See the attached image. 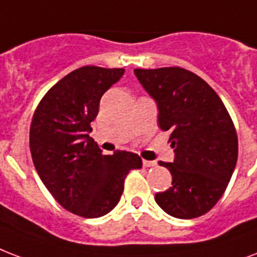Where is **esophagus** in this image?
<instances>
[{"label":"esophagus","mask_w":257,"mask_h":257,"mask_svg":"<svg viewBox=\"0 0 257 257\" xmlns=\"http://www.w3.org/2000/svg\"><path fill=\"white\" fill-rule=\"evenodd\" d=\"M143 166H144V167H155V166H156V162H152V160H143Z\"/></svg>","instance_id":"esophagus-1"}]
</instances>
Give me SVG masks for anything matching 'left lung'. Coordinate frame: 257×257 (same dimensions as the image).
Wrapping results in <instances>:
<instances>
[{
	"label": "left lung",
	"mask_w": 257,
	"mask_h": 257,
	"mask_svg": "<svg viewBox=\"0 0 257 257\" xmlns=\"http://www.w3.org/2000/svg\"><path fill=\"white\" fill-rule=\"evenodd\" d=\"M137 79L158 103V122L170 131L172 163L160 162L172 186L155 195L167 214L195 218L222 197L236 167V128L218 94L201 76L182 67L135 68Z\"/></svg>",
	"instance_id": "left-lung-1"
}]
</instances>
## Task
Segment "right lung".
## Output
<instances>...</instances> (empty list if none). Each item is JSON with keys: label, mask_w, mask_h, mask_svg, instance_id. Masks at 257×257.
Wrapping results in <instances>:
<instances>
[{"label": "right lung", "mask_w": 257, "mask_h": 257, "mask_svg": "<svg viewBox=\"0 0 257 257\" xmlns=\"http://www.w3.org/2000/svg\"><path fill=\"white\" fill-rule=\"evenodd\" d=\"M124 68L83 66L55 83L33 113L29 147L37 174L59 205L85 218L113 210L129 171L142 158L126 151L103 155L89 133L105 91Z\"/></svg>", "instance_id": "add662e5"}]
</instances>
